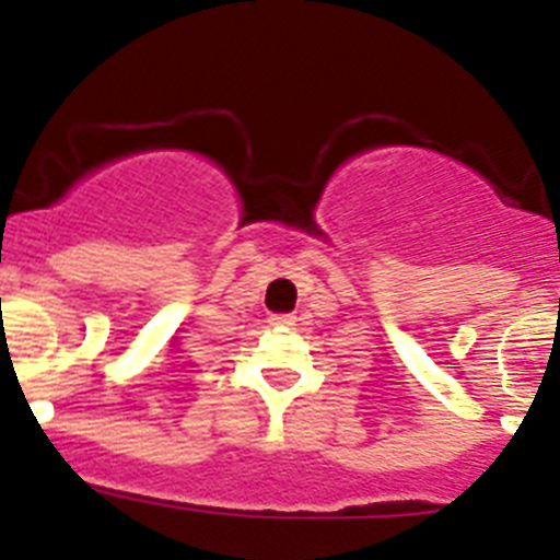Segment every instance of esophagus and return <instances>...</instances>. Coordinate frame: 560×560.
<instances>
[{
	"mask_svg": "<svg viewBox=\"0 0 560 560\" xmlns=\"http://www.w3.org/2000/svg\"><path fill=\"white\" fill-rule=\"evenodd\" d=\"M269 322H271V324H277V327H294L296 318L291 316V313H277V316H271Z\"/></svg>",
	"mask_w": 560,
	"mask_h": 560,
	"instance_id": "esophagus-1",
	"label": "esophagus"
}]
</instances>
